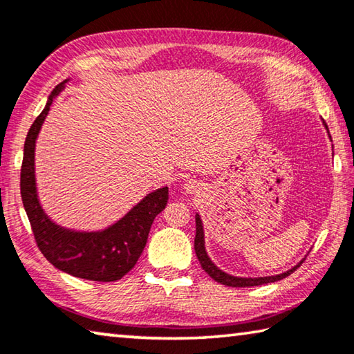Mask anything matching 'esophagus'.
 Returning <instances> with one entry per match:
<instances>
[{
	"instance_id": "esophagus-1",
	"label": "esophagus",
	"mask_w": 354,
	"mask_h": 354,
	"mask_svg": "<svg viewBox=\"0 0 354 354\" xmlns=\"http://www.w3.org/2000/svg\"><path fill=\"white\" fill-rule=\"evenodd\" d=\"M183 189L187 194H195L196 190H200V183H196L195 179H187V181L183 183Z\"/></svg>"
}]
</instances>
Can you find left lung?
<instances>
[{"label": "left lung", "instance_id": "left-lung-1", "mask_svg": "<svg viewBox=\"0 0 354 354\" xmlns=\"http://www.w3.org/2000/svg\"><path fill=\"white\" fill-rule=\"evenodd\" d=\"M323 124H325V128L328 131L326 123L323 122ZM328 136H329V131H328ZM329 139H331V136H329ZM195 223H196V234H195V253H196V257H198L203 270H205L209 274V277H211L214 281H217V283H220V284H225V286H230V287H251V286H261V284L274 283V281H279V279H283L286 277H289V274L295 272L304 261V257H303V259L299 261L297 266H293L292 268H289V270H286L283 273H278V274H268V277H234V274H230V273L221 270V268H218L211 261V257H209L207 251H206L203 220H201L198 212L195 214Z\"/></svg>", "mask_w": 354, "mask_h": 354}]
</instances>
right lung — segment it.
<instances>
[{
  "label": "right lung",
  "mask_w": 354,
  "mask_h": 354,
  "mask_svg": "<svg viewBox=\"0 0 354 354\" xmlns=\"http://www.w3.org/2000/svg\"><path fill=\"white\" fill-rule=\"evenodd\" d=\"M68 80L53 88L25 140L21 165V200L39 248L53 266L71 277L109 283L123 278L139 261L149 230L169 201V187L149 192L129 211L103 230L84 231L59 225L41 206L35 179V143L51 104Z\"/></svg>",
  "instance_id": "add662e5"
}]
</instances>
